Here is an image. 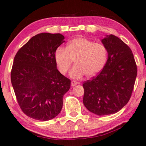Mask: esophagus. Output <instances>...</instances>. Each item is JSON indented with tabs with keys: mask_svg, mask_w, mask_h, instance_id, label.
I'll list each match as a JSON object with an SVG mask.
<instances>
[{
	"mask_svg": "<svg viewBox=\"0 0 146 146\" xmlns=\"http://www.w3.org/2000/svg\"><path fill=\"white\" fill-rule=\"evenodd\" d=\"M77 84H78V82H76V81H75V80H72V81H71V86H72V87H74V86H76Z\"/></svg>",
	"mask_w": 146,
	"mask_h": 146,
	"instance_id": "obj_1",
	"label": "esophagus"
}]
</instances>
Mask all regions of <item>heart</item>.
<instances>
[{
  "instance_id": "b5f03b06",
  "label": "heart",
  "mask_w": 146,
  "mask_h": 146,
  "mask_svg": "<svg viewBox=\"0 0 146 146\" xmlns=\"http://www.w3.org/2000/svg\"><path fill=\"white\" fill-rule=\"evenodd\" d=\"M55 60L58 71L62 75L68 72L75 60L74 67L70 73L71 78H80L95 76L100 72L108 60L106 47L84 37L70 40L66 48L59 47L55 51Z\"/></svg>"
}]
</instances>
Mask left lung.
<instances>
[{"instance_id": "obj_1", "label": "left lung", "mask_w": 146, "mask_h": 146, "mask_svg": "<svg viewBox=\"0 0 146 146\" xmlns=\"http://www.w3.org/2000/svg\"><path fill=\"white\" fill-rule=\"evenodd\" d=\"M108 58L97 76L83 84V103L97 115L114 114L129 102L134 88L137 68L131 49L117 36L106 35L101 40Z\"/></svg>"}]
</instances>
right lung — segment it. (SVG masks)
Instances as JSON below:
<instances>
[{
  "label": "right lung",
  "mask_w": 146,
  "mask_h": 146,
  "mask_svg": "<svg viewBox=\"0 0 146 146\" xmlns=\"http://www.w3.org/2000/svg\"><path fill=\"white\" fill-rule=\"evenodd\" d=\"M60 33L36 35L14 58L11 80L20 108L33 119L47 121L62 110L71 80L59 72L55 51L64 42Z\"/></svg>",
  "instance_id": "1"
}]
</instances>
